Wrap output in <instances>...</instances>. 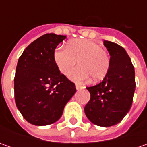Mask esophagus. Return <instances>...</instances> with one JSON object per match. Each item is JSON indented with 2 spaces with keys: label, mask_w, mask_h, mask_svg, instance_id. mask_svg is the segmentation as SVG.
Returning a JSON list of instances; mask_svg holds the SVG:
<instances>
[{
  "label": "esophagus",
  "mask_w": 147,
  "mask_h": 147,
  "mask_svg": "<svg viewBox=\"0 0 147 147\" xmlns=\"http://www.w3.org/2000/svg\"><path fill=\"white\" fill-rule=\"evenodd\" d=\"M75 88H76L77 90H81V89H82V86H80V85H78V84H76V85H75Z\"/></svg>",
  "instance_id": "esophagus-1"
}]
</instances>
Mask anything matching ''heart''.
Wrapping results in <instances>:
<instances>
[{
  "label": "heart",
  "mask_w": 147,
  "mask_h": 147,
  "mask_svg": "<svg viewBox=\"0 0 147 147\" xmlns=\"http://www.w3.org/2000/svg\"><path fill=\"white\" fill-rule=\"evenodd\" d=\"M54 58L61 74L66 75L78 60L79 66L69 74L72 81L83 82L89 76L93 82H99L107 74L110 65L108 53L99 43L91 40H74L68 47L55 49Z\"/></svg>",
  "instance_id": "1"
}]
</instances>
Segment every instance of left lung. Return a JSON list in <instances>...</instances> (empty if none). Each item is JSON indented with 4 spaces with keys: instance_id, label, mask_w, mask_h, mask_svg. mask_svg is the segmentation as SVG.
I'll return each instance as SVG.
<instances>
[{
    "instance_id": "obj_1",
    "label": "left lung",
    "mask_w": 147,
    "mask_h": 147,
    "mask_svg": "<svg viewBox=\"0 0 147 147\" xmlns=\"http://www.w3.org/2000/svg\"><path fill=\"white\" fill-rule=\"evenodd\" d=\"M110 55V65L103 81L88 87L91 98L84 111L92 123L110 127L121 121L129 111L136 88L135 71L123 47L104 41Z\"/></svg>"
}]
</instances>
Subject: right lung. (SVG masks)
Returning <instances> with one entry per match:
<instances>
[{
    "instance_id": "1",
    "label": "right lung",
    "mask_w": 147,
    "mask_h": 147,
    "mask_svg": "<svg viewBox=\"0 0 147 147\" xmlns=\"http://www.w3.org/2000/svg\"><path fill=\"white\" fill-rule=\"evenodd\" d=\"M66 36L47 33L28 46L18 60L14 99L28 123L51 124L61 117L65 105L76 92L75 84L60 74L54 58Z\"/></svg>"
}]
</instances>
